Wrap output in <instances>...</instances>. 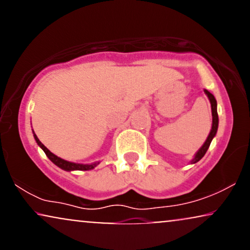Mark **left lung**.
<instances>
[{
	"label": "left lung",
	"instance_id": "8db88e82",
	"mask_svg": "<svg viewBox=\"0 0 250 250\" xmlns=\"http://www.w3.org/2000/svg\"><path fill=\"white\" fill-rule=\"evenodd\" d=\"M205 93L207 94L209 101H210V104H211V115H213V125H211V130L210 133H209L207 140H206V142L203 143L202 147L200 148V150L197 151L196 155H195V157L193 159V163H196L199 162L201 159H202L203 156H205V154L207 153L209 146H210V142L211 140L214 139V136L216 135V131H217V127H219V116H217V109H216V100H215L214 95L211 93H209L208 90H205Z\"/></svg>",
	"mask_w": 250,
	"mask_h": 250
}]
</instances>
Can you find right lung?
Returning <instances> with one entry per match:
<instances>
[{
	"label": "right lung",
	"mask_w": 250,
	"mask_h": 250,
	"mask_svg": "<svg viewBox=\"0 0 250 250\" xmlns=\"http://www.w3.org/2000/svg\"><path fill=\"white\" fill-rule=\"evenodd\" d=\"M34 137H35L37 145H39L40 147L43 149V151H44L45 155L48 156V159H49L50 161L54 163V165H56L57 167L63 169V170H68V171H70V170H90V169L95 168L96 166L99 165V162L90 163V165H82V163H74V162L65 161V160H63V159H61V157L56 156L55 154L51 153L49 149H48L41 141H40L39 137H37L35 134H34Z\"/></svg>",
	"instance_id": "add662e5"
}]
</instances>
